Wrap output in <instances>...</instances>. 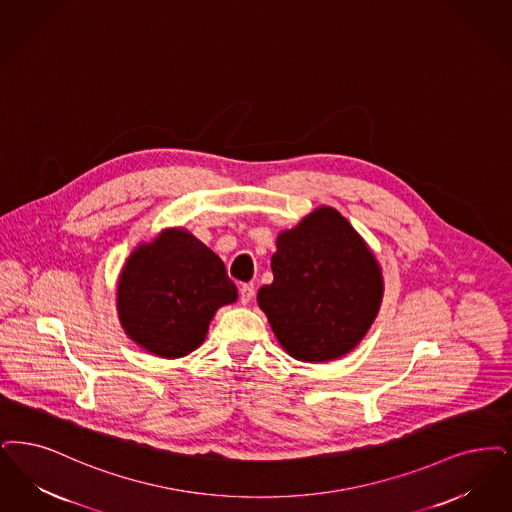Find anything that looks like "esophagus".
Returning a JSON list of instances; mask_svg holds the SVG:
<instances>
[{
    "label": "esophagus",
    "mask_w": 512,
    "mask_h": 512,
    "mask_svg": "<svg viewBox=\"0 0 512 512\" xmlns=\"http://www.w3.org/2000/svg\"><path fill=\"white\" fill-rule=\"evenodd\" d=\"M253 295H255V289L253 286H244L240 287V301H242V305H247L251 299H253Z\"/></svg>",
    "instance_id": "34e87169"
}]
</instances>
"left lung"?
<instances>
[{"mask_svg": "<svg viewBox=\"0 0 512 512\" xmlns=\"http://www.w3.org/2000/svg\"><path fill=\"white\" fill-rule=\"evenodd\" d=\"M270 266L257 303L289 356L328 362L364 339L383 299L381 266L337 209L322 205L284 230Z\"/></svg>", "mask_w": 512, "mask_h": 512, "instance_id": "left-lung-1", "label": "left lung"}]
</instances>
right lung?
Here are the masks:
<instances>
[{"instance_id": "obj_1", "label": "right lung", "mask_w": 512, "mask_h": 512, "mask_svg": "<svg viewBox=\"0 0 512 512\" xmlns=\"http://www.w3.org/2000/svg\"><path fill=\"white\" fill-rule=\"evenodd\" d=\"M236 299L225 263L183 228H167L137 247L118 282L125 333L160 358L200 347L217 308Z\"/></svg>"}]
</instances>
